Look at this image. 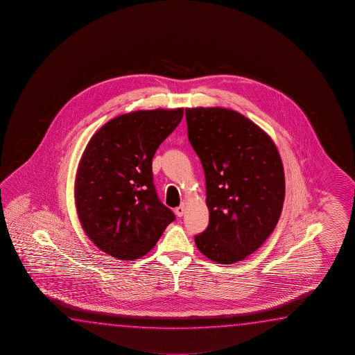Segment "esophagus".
Wrapping results in <instances>:
<instances>
[{
  "mask_svg": "<svg viewBox=\"0 0 355 355\" xmlns=\"http://www.w3.org/2000/svg\"><path fill=\"white\" fill-rule=\"evenodd\" d=\"M175 214H176V216L181 217L184 214H185V205L182 204L179 206V207H176L175 209Z\"/></svg>",
  "mask_w": 355,
  "mask_h": 355,
  "instance_id": "esophagus-1",
  "label": "esophagus"
}]
</instances>
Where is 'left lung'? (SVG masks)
<instances>
[{
  "instance_id": "obj_1",
  "label": "left lung",
  "mask_w": 355,
  "mask_h": 355,
  "mask_svg": "<svg viewBox=\"0 0 355 355\" xmlns=\"http://www.w3.org/2000/svg\"><path fill=\"white\" fill-rule=\"evenodd\" d=\"M187 137L201 160L210 223L198 251L231 265L257 251L276 227L284 171L270 135L232 109L187 108Z\"/></svg>"
}]
</instances>
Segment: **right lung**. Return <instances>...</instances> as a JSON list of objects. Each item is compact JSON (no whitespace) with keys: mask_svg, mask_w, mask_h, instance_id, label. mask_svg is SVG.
I'll use <instances>...</instances> for the list:
<instances>
[{"mask_svg":"<svg viewBox=\"0 0 355 355\" xmlns=\"http://www.w3.org/2000/svg\"><path fill=\"white\" fill-rule=\"evenodd\" d=\"M184 108L137 110L96 130L79 160L74 202L79 223L103 252L140 259L175 220L153 184L151 162L179 125Z\"/></svg>","mask_w":355,"mask_h":355,"instance_id":"obj_1","label":"right lung"}]
</instances>
